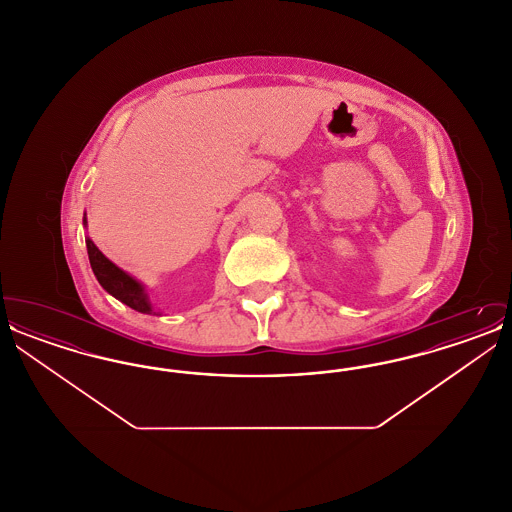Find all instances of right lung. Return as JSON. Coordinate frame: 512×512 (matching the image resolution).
I'll list each match as a JSON object with an SVG mask.
<instances>
[{"mask_svg":"<svg viewBox=\"0 0 512 512\" xmlns=\"http://www.w3.org/2000/svg\"><path fill=\"white\" fill-rule=\"evenodd\" d=\"M84 224H86V217H84ZM86 247H88V257H90V265L92 270L98 278L99 284L103 286L105 292L111 293L113 297H117L124 305H128L130 309L138 311V313H147L151 315L153 309L147 301L144 286L140 282H136L132 276H128L124 270L113 265L101 251H99L96 244L88 238L86 240Z\"/></svg>","mask_w":512,"mask_h":512,"instance_id":"1","label":"right lung"}]
</instances>
